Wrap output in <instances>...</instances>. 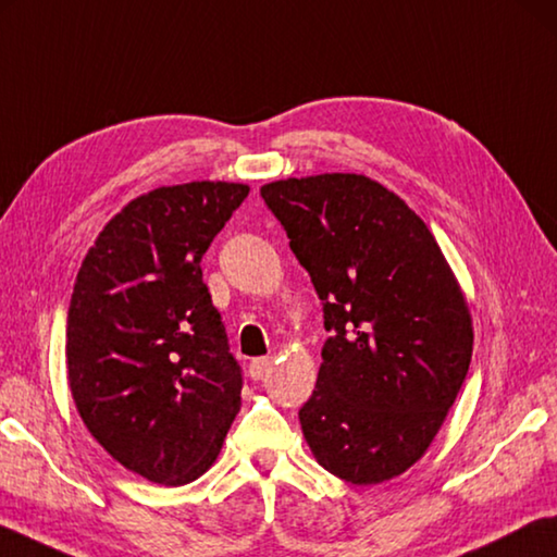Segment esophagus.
<instances>
[{
  "label": "esophagus",
  "instance_id": "obj_1",
  "mask_svg": "<svg viewBox=\"0 0 557 557\" xmlns=\"http://www.w3.org/2000/svg\"><path fill=\"white\" fill-rule=\"evenodd\" d=\"M270 368H272V358H256L248 366V375L252 380H262L270 372Z\"/></svg>",
  "mask_w": 557,
  "mask_h": 557
}]
</instances>
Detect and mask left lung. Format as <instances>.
<instances>
[{
    "label": "left lung",
    "instance_id": "left-lung-1",
    "mask_svg": "<svg viewBox=\"0 0 557 557\" xmlns=\"http://www.w3.org/2000/svg\"><path fill=\"white\" fill-rule=\"evenodd\" d=\"M311 275L331 333L299 423L323 470L399 478L436 438L472 358V317L436 238L407 201L356 173L260 187Z\"/></svg>",
    "mask_w": 557,
    "mask_h": 557
}]
</instances>
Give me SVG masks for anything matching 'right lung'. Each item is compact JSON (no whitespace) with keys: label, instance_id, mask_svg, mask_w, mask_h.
Wrapping results in <instances>:
<instances>
[{"label":"right lung","instance_id":"right-lung-1","mask_svg":"<svg viewBox=\"0 0 557 557\" xmlns=\"http://www.w3.org/2000/svg\"><path fill=\"white\" fill-rule=\"evenodd\" d=\"M250 187L201 180L131 199L77 272L67 384L92 438L165 487L219 458L240 409V368L201 280V256Z\"/></svg>","mask_w":557,"mask_h":557}]
</instances>
